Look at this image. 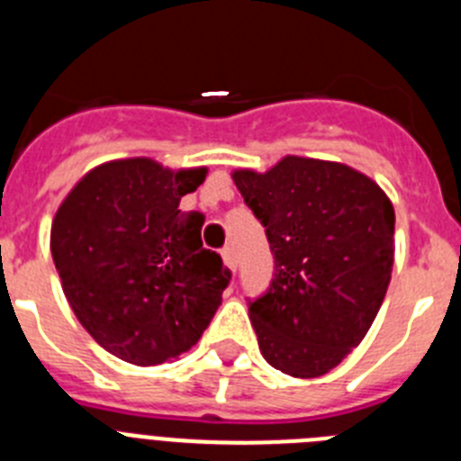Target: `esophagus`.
<instances>
[{"instance_id": "esophagus-1", "label": "esophagus", "mask_w": 461, "mask_h": 461, "mask_svg": "<svg viewBox=\"0 0 461 461\" xmlns=\"http://www.w3.org/2000/svg\"><path fill=\"white\" fill-rule=\"evenodd\" d=\"M221 256H223V263H226L230 270H238V256H235V249L233 247H223L221 249Z\"/></svg>"}]
</instances>
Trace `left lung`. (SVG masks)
<instances>
[{
	"label": "left lung",
	"mask_w": 461,
	"mask_h": 461,
	"mask_svg": "<svg viewBox=\"0 0 461 461\" xmlns=\"http://www.w3.org/2000/svg\"><path fill=\"white\" fill-rule=\"evenodd\" d=\"M233 180L275 256L270 286L247 303L260 353L295 378L323 376L367 335L388 291L393 203L357 170L316 158Z\"/></svg>",
	"instance_id": "8db88e82"
}]
</instances>
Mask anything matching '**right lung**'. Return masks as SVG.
Returning <instances> with one entry per match:
<instances>
[{"instance_id":"obj_1","label":"right lung","mask_w":461,"mask_h":461,"mask_svg":"<svg viewBox=\"0 0 461 461\" xmlns=\"http://www.w3.org/2000/svg\"><path fill=\"white\" fill-rule=\"evenodd\" d=\"M203 180L205 168L110 161L57 210L50 251L64 295L89 335L122 360L148 367L182 356L221 304L230 270L203 247L201 212L177 210Z\"/></svg>"}]
</instances>
